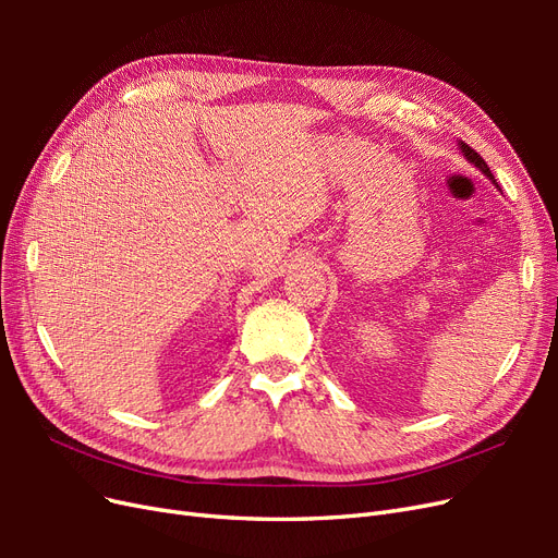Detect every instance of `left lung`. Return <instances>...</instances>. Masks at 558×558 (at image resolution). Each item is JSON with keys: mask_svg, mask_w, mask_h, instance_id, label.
<instances>
[{"mask_svg": "<svg viewBox=\"0 0 558 558\" xmlns=\"http://www.w3.org/2000/svg\"><path fill=\"white\" fill-rule=\"evenodd\" d=\"M461 154L472 162V165H475V167H480V170L486 174V177H492L494 179V174H492V170H488V165L482 160V156L477 154V150L475 148H470L465 142H461Z\"/></svg>", "mask_w": 558, "mask_h": 558, "instance_id": "obj_1", "label": "left lung"}]
</instances>
